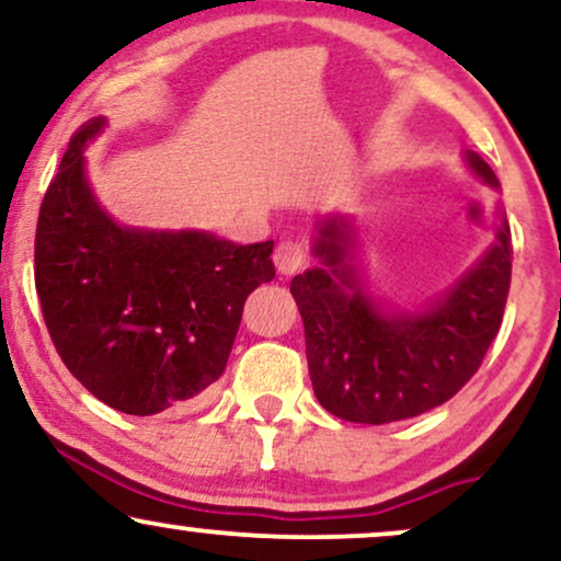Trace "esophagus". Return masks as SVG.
Instances as JSON below:
<instances>
[{
  "label": "esophagus",
  "mask_w": 561,
  "mask_h": 561,
  "mask_svg": "<svg viewBox=\"0 0 561 561\" xmlns=\"http://www.w3.org/2000/svg\"><path fill=\"white\" fill-rule=\"evenodd\" d=\"M274 263H276V272L285 274V276H293L295 272H300V268L306 266V251H302L300 242L285 240L276 245Z\"/></svg>",
  "instance_id": "esophagus-1"
}]
</instances>
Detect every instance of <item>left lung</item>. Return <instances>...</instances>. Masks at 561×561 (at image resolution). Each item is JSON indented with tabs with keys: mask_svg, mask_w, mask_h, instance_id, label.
Listing matches in <instances>:
<instances>
[{
	"mask_svg": "<svg viewBox=\"0 0 561 561\" xmlns=\"http://www.w3.org/2000/svg\"><path fill=\"white\" fill-rule=\"evenodd\" d=\"M468 170L499 191L476 151ZM360 234L350 214L321 216L310 253L316 266L289 285L306 327L316 400L350 423L415 417L460 391L502 327L512 279L507 214L499 206L494 240L442 295L402 310L370 293L357 268Z\"/></svg>",
	"mask_w": 561,
	"mask_h": 561,
	"instance_id": "obj_1",
	"label": "left lung"
}]
</instances>
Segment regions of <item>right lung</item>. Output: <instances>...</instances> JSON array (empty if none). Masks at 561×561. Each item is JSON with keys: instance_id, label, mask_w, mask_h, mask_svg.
Masks as SVG:
<instances>
[{"instance_id": "right-lung-1", "label": "right lung", "mask_w": 561, "mask_h": 561, "mask_svg": "<svg viewBox=\"0 0 561 561\" xmlns=\"http://www.w3.org/2000/svg\"><path fill=\"white\" fill-rule=\"evenodd\" d=\"M104 127L96 117L72 135L44 195L36 293L70 374L119 413L157 415L225 374L248 295L276 274L274 242L119 225L85 170Z\"/></svg>"}]
</instances>
